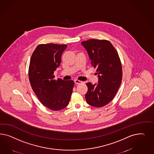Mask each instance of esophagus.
Segmentation results:
<instances>
[{
    "label": "esophagus",
    "instance_id": "esophagus-1",
    "mask_svg": "<svg viewBox=\"0 0 154 154\" xmlns=\"http://www.w3.org/2000/svg\"><path fill=\"white\" fill-rule=\"evenodd\" d=\"M75 84H81V83H82V81H79V79H75Z\"/></svg>",
    "mask_w": 154,
    "mask_h": 154
}]
</instances>
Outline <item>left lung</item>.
I'll return each instance as SVG.
<instances>
[{"label": "left lung", "instance_id": "left-lung-1", "mask_svg": "<svg viewBox=\"0 0 154 154\" xmlns=\"http://www.w3.org/2000/svg\"><path fill=\"white\" fill-rule=\"evenodd\" d=\"M81 44L88 51L91 64L97 69L99 79L97 85L86 83V100L91 106L102 107L112 101L120 86L121 60L116 50L107 40L91 39Z\"/></svg>", "mask_w": 154, "mask_h": 154}]
</instances>
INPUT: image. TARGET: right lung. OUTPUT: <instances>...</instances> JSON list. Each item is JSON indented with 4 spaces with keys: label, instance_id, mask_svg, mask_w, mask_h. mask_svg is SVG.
Masks as SVG:
<instances>
[{
    "label": "right lung",
    "instance_id": "add662e5",
    "mask_svg": "<svg viewBox=\"0 0 154 154\" xmlns=\"http://www.w3.org/2000/svg\"><path fill=\"white\" fill-rule=\"evenodd\" d=\"M66 45H39L32 55L28 76L32 88L42 104L59 111L66 107L70 100L75 82L72 80L54 79V71L61 63Z\"/></svg>",
    "mask_w": 154,
    "mask_h": 154
}]
</instances>
